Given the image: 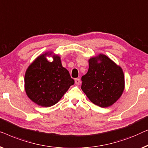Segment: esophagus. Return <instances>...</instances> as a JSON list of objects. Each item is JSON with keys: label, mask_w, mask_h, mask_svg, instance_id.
I'll list each match as a JSON object with an SVG mask.
<instances>
[{"label": "esophagus", "mask_w": 148, "mask_h": 148, "mask_svg": "<svg viewBox=\"0 0 148 148\" xmlns=\"http://www.w3.org/2000/svg\"><path fill=\"white\" fill-rule=\"evenodd\" d=\"M80 83V78H76L75 79V84L76 85H79Z\"/></svg>", "instance_id": "esophagus-1"}]
</instances>
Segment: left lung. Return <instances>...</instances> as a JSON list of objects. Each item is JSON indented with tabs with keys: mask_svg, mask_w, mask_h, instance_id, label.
I'll return each instance as SVG.
<instances>
[{
	"mask_svg": "<svg viewBox=\"0 0 148 148\" xmlns=\"http://www.w3.org/2000/svg\"><path fill=\"white\" fill-rule=\"evenodd\" d=\"M88 62V72L81 78V88L92 103L101 107H109L119 99L124 90L123 70L102 54L90 58Z\"/></svg>",
	"mask_w": 148,
	"mask_h": 148,
	"instance_id": "8db88e82",
	"label": "left lung"
}]
</instances>
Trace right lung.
I'll return each instance as SVG.
<instances>
[{
    "label": "right lung",
    "mask_w": 148,
    "mask_h": 148,
    "mask_svg": "<svg viewBox=\"0 0 148 148\" xmlns=\"http://www.w3.org/2000/svg\"><path fill=\"white\" fill-rule=\"evenodd\" d=\"M39 56L27 70L25 88L29 98L42 107H51L58 103L70 86L74 84L69 72L62 67L60 58L53 56V61Z\"/></svg>",
    "instance_id": "add662e5"
}]
</instances>
